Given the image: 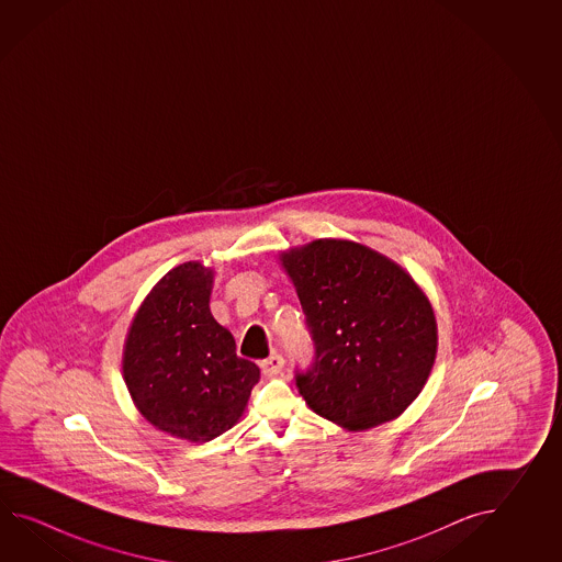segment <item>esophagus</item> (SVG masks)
I'll return each instance as SVG.
<instances>
[{"label": "esophagus", "mask_w": 562, "mask_h": 562, "mask_svg": "<svg viewBox=\"0 0 562 562\" xmlns=\"http://www.w3.org/2000/svg\"><path fill=\"white\" fill-rule=\"evenodd\" d=\"M283 366H285V359L281 358L279 353H273L271 358H267L265 361H261V370H263L267 378H273L277 373H281Z\"/></svg>", "instance_id": "34e87169"}]
</instances>
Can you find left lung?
I'll use <instances>...</instances> for the list:
<instances>
[{"label":"left lung","instance_id":"left-lung-1","mask_svg":"<svg viewBox=\"0 0 562 562\" xmlns=\"http://www.w3.org/2000/svg\"><path fill=\"white\" fill-rule=\"evenodd\" d=\"M279 261L315 344L311 370L295 378L305 404L351 431L402 416L438 351L436 315L422 286L356 240H311Z\"/></svg>","mask_w":562,"mask_h":562}]
</instances>
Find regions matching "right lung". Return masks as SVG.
Instances as JSON below:
<instances>
[{"mask_svg": "<svg viewBox=\"0 0 562 562\" xmlns=\"http://www.w3.org/2000/svg\"><path fill=\"white\" fill-rule=\"evenodd\" d=\"M213 279L215 271L199 261L170 269L134 313L122 349L136 409L156 430L189 442L231 430L261 375L213 317Z\"/></svg>", "mask_w": 562, "mask_h": 562, "instance_id": "obj_1", "label": "right lung"}]
</instances>
